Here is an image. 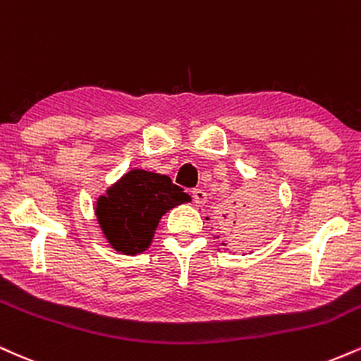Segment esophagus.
<instances>
[{"label":"esophagus","instance_id":"1","mask_svg":"<svg viewBox=\"0 0 361 361\" xmlns=\"http://www.w3.org/2000/svg\"><path fill=\"white\" fill-rule=\"evenodd\" d=\"M190 194H192V199L196 204H204L207 201V194L202 189H192V192Z\"/></svg>","mask_w":361,"mask_h":361}]
</instances>
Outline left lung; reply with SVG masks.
I'll list each match as a JSON object with an SVG mask.
<instances>
[{"label":"left lung","instance_id":"left-lung-1","mask_svg":"<svg viewBox=\"0 0 361 361\" xmlns=\"http://www.w3.org/2000/svg\"><path fill=\"white\" fill-rule=\"evenodd\" d=\"M236 204V202H233ZM270 204L267 202V199L262 197L260 201L252 202V204H245L241 202L240 207H236L238 211H233V216L230 218V231L231 240L235 243H250L260 236L264 233L267 221H269L270 214ZM226 218V216H224ZM223 247H226V243H221Z\"/></svg>","mask_w":361,"mask_h":361}]
</instances>
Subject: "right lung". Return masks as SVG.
<instances>
[{"label": "right lung", "instance_id": "add662e5", "mask_svg": "<svg viewBox=\"0 0 361 361\" xmlns=\"http://www.w3.org/2000/svg\"><path fill=\"white\" fill-rule=\"evenodd\" d=\"M189 201V194L172 184L171 177L147 171H131L97 202V221L104 236L126 255L143 252L162 214Z\"/></svg>", "mask_w": 361, "mask_h": 361}]
</instances>
